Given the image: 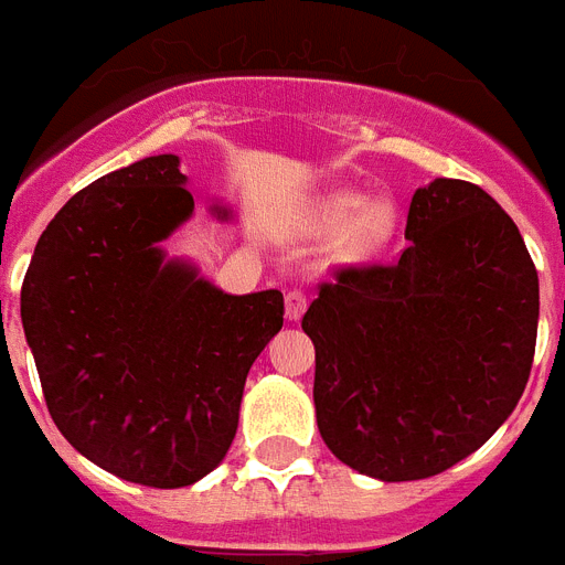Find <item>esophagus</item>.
Wrapping results in <instances>:
<instances>
[{
    "instance_id": "1",
    "label": "esophagus",
    "mask_w": 565,
    "mask_h": 565,
    "mask_svg": "<svg viewBox=\"0 0 565 565\" xmlns=\"http://www.w3.org/2000/svg\"><path fill=\"white\" fill-rule=\"evenodd\" d=\"M306 311V295L303 291H288L286 295V318L300 320Z\"/></svg>"
}]
</instances>
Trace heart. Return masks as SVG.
<instances>
[{
	"mask_svg": "<svg viewBox=\"0 0 565 565\" xmlns=\"http://www.w3.org/2000/svg\"><path fill=\"white\" fill-rule=\"evenodd\" d=\"M315 230L323 236L344 233L353 259L376 256L396 233V204L391 198H370L361 189H335L315 210Z\"/></svg>",
	"mask_w": 565,
	"mask_h": 565,
	"instance_id": "b5f03b06",
	"label": "heart"
}]
</instances>
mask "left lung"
Here are the masks:
<instances>
[{"mask_svg": "<svg viewBox=\"0 0 565 565\" xmlns=\"http://www.w3.org/2000/svg\"><path fill=\"white\" fill-rule=\"evenodd\" d=\"M394 265L338 270L303 315L329 452L379 481L444 472L484 446L527 385L540 279L484 189L435 178Z\"/></svg>", "mask_w": 565, "mask_h": 565, "instance_id": "left-lung-1", "label": "left lung"}]
</instances>
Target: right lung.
<instances>
[{"instance_id":"add662e5","label":"right lung","mask_w":565,"mask_h":565,"mask_svg":"<svg viewBox=\"0 0 565 565\" xmlns=\"http://www.w3.org/2000/svg\"><path fill=\"white\" fill-rule=\"evenodd\" d=\"M180 157L110 171L43 230L20 311L49 414L87 461L189 487L238 428L250 364L282 329L277 288L227 295L162 242L195 212ZM233 218L224 204L210 206Z\"/></svg>"}]
</instances>
